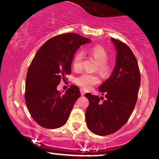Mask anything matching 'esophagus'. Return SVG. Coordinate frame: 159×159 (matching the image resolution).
<instances>
[{"mask_svg": "<svg viewBox=\"0 0 159 159\" xmlns=\"http://www.w3.org/2000/svg\"><path fill=\"white\" fill-rule=\"evenodd\" d=\"M80 91H81V94L82 96H84L85 94V91L83 90V89H80Z\"/></svg>", "mask_w": 159, "mask_h": 159, "instance_id": "1", "label": "esophagus"}]
</instances>
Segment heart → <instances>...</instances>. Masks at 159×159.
<instances>
[{
    "label": "heart",
    "mask_w": 159,
    "mask_h": 159,
    "mask_svg": "<svg viewBox=\"0 0 159 159\" xmlns=\"http://www.w3.org/2000/svg\"><path fill=\"white\" fill-rule=\"evenodd\" d=\"M92 56L94 57L97 62L99 63V71L103 75H107L109 72V66L106 63L108 60V53L105 49L100 46L94 47L90 50ZM83 52L78 51L72 60V66L75 70L78 71L82 67ZM99 82V78L97 74H90L84 73L75 78V83L78 86L84 90H89L92 88L94 85Z\"/></svg>",
    "instance_id": "b5f03b06"
}]
</instances>
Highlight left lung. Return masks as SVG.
<instances>
[{
  "mask_svg": "<svg viewBox=\"0 0 159 159\" xmlns=\"http://www.w3.org/2000/svg\"><path fill=\"white\" fill-rule=\"evenodd\" d=\"M116 50V65L107 80L99 87L103 97L85 94L89 106L85 112L87 127L99 136L111 134L125 125L133 112L140 86L138 62L130 48L111 38Z\"/></svg>",
  "mask_w": 159,
  "mask_h": 159,
  "instance_id": "obj_1",
  "label": "left lung"
}]
</instances>
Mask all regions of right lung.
<instances>
[{"label": "right lung", "mask_w": 159, "mask_h": 159, "mask_svg": "<svg viewBox=\"0 0 159 159\" xmlns=\"http://www.w3.org/2000/svg\"><path fill=\"white\" fill-rule=\"evenodd\" d=\"M90 41L75 33L60 34L43 43L33 59L26 75L25 103L33 119L43 128H60L67 121L81 93L76 85L64 93L57 85L71 73L76 50Z\"/></svg>", "instance_id": "obj_1"}]
</instances>
